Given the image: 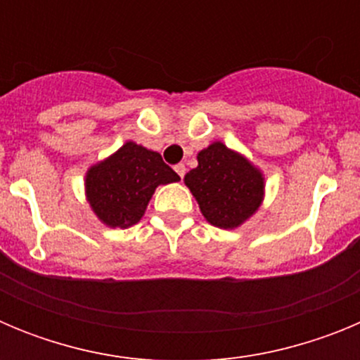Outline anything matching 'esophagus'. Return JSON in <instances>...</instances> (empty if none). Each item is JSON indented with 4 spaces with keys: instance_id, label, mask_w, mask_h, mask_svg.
Returning a JSON list of instances; mask_svg holds the SVG:
<instances>
[{
    "instance_id": "esophagus-1",
    "label": "esophagus",
    "mask_w": 360,
    "mask_h": 360,
    "mask_svg": "<svg viewBox=\"0 0 360 360\" xmlns=\"http://www.w3.org/2000/svg\"><path fill=\"white\" fill-rule=\"evenodd\" d=\"M174 171H176V174L180 178H184V174H186V171H187V167L184 164H178V165H174Z\"/></svg>"
}]
</instances>
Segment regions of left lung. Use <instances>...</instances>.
<instances>
[{
	"label": "left lung",
	"instance_id": "1",
	"mask_svg": "<svg viewBox=\"0 0 360 360\" xmlns=\"http://www.w3.org/2000/svg\"><path fill=\"white\" fill-rule=\"evenodd\" d=\"M198 165L184 176L209 224L232 231L249 221L265 200V174L243 153L214 141L196 155Z\"/></svg>",
	"mask_w": 360,
	"mask_h": 360
}]
</instances>
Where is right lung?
<instances>
[{
  "label": "right lung",
  "mask_w": 360,
  "mask_h": 360,
  "mask_svg": "<svg viewBox=\"0 0 360 360\" xmlns=\"http://www.w3.org/2000/svg\"><path fill=\"white\" fill-rule=\"evenodd\" d=\"M178 180L180 176L164 164L160 153L128 141L88 167L84 196L101 224L128 229L141 221L158 186Z\"/></svg>",
  "instance_id": "right-lung-1"
}]
</instances>
